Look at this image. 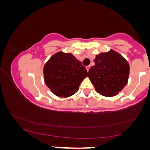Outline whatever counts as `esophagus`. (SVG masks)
Segmentation results:
<instances>
[{
  "label": "esophagus",
  "mask_w": 150,
  "mask_h": 150,
  "mask_svg": "<svg viewBox=\"0 0 150 150\" xmlns=\"http://www.w3.org/2000/svg\"><path fill=\"white\" fill-rule=\"evenodd\" d=\"M86 70H87V71L88 72V71H89V69H90V66H87L86 67Z\"/></svg>",
  "instance_id": "obj_1"
}]
</instances>
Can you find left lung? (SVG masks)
<instances>
[{
	"label": "left lung",
	"instance_id": "1",
	"mask_svg": "<svg viewBox=\"0 0 150 150\" xmlns=\"http://www.w3.org/2000/svg\"><path fill=\"white\" fill-rule=\"evenodd\" d=\"M95 65L88 71V77L96 91L105 96H113L127 84L129 65L121 55L113 50L100 53L94 59Z\"/></svg>",
	"mask_w": 150,
	"mask_h": 150
}]
</instances>
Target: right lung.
Returning <instances> with one entry per match:
<instances>
[{
    "mask_svg": "<svg viewBox=\"0 0 150 150\" xmlns=\"http://www.w3.org/2000/svg\"><path fill=\"white\" fill-rule=\"evenodd\" d=\"M46 85L55 95L69 97L78 91L79 86L88 76L85 67L71 54L57 53L43 69Z\"/></svg>",
    "mask_w": 150,
    "mask_h": 150,
    "instance_id": "1",
    "label": "right lung"
}]
</instances>
